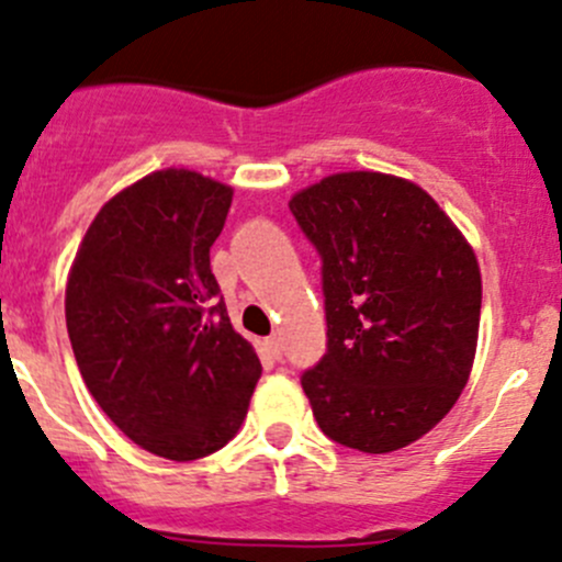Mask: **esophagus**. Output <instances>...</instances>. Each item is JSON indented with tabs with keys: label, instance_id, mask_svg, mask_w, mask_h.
I'll return each instance as SVG.
<instances>
[{
	"label": "esophagus",
	"instance_id": "34e87169",
	"mask_svg": "<svg viewBox=\"0 0 562 562\" xmlns=\"http://www.w3.org/2000/svg\"><path fill=\"white\" fill-rule=\"evenodd\" d=\"M266 350H269L274 359H282V339L277 337V334H271V337L266 339Z\"/></svg>",
	"mask_w": 562,
	"mask_h": 562
}]
</instances>
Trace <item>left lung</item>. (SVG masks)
<instances>
[{
	"mask_svg": "<svg viewBox=\"0 0 562 562\" xmlns=\"http://www.w3.org/2000/svg\"><path fill=\"white\" fill-rule=\"evenodd\" d=\"M288 206L323 260L326 356L302 375L317 427L364 454L405 449L470 378L481 317L473 247L400 176L334 173Z\"/></svg>",
	"mask_w": 562,
	"mask_h": 562,
	"instance_id": "left-lung-1",
	"label": "left lung"
}]
</instances>
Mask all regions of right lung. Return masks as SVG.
<instances>
[{
	"instance_id": "1",
	"label": "right lung",
	"mask_w": 562,
	"mask_h": 562,
	"mask_svg": "<svg viewBox=\"0 0 562 562\" xmlns=\"http://www.w3.org/2000/svg\"><path fill=\"white\" fill-rule=\"evenodd\" d=\"M231 201L184 168L144 176L100 209L67 277L83 383L133 443L173 462L223 449L260 378L209 266Z\"/></svg>"
}]
</instances>
